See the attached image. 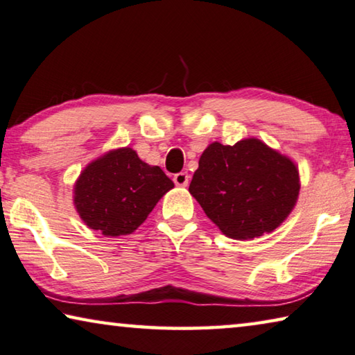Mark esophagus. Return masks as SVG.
Returning <instances> with one entry per match:
<instances>
[{
	"instance_id": "esophagus-1",
	"label": "esophagus",
	"mask_w": 355,
	"mask_h": 355,
	"mask_svg": "<svg viewBox=\"0 0 355 355\" xmlns=\"http://www.w3.org/2000/svg\"><path fill=\"white\" fill-rule=\"evenodd\" d=\"M189 179H190L189 173L187 171H181V173L174 174L173 181H174V184L178 185V187H185V185L189 184Z\"/></svg>"
}]
</instances>
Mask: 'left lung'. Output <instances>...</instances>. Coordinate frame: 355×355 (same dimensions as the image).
<instances>
[{
  "mask_svg": "<svg viewBox=\"0 0 355 355\" xmlns=\"http://www.w3.org/2000/svg\"><path fill=\"white\" fill-rule=\"evenodd\" d=\"M299 170L258 138L205 149L189 191L231 239H253L278 228L295 206Z\"/></svg>",
  "mask_w": 355,
  "mask_h": 355,
  "instance_id": "left-lung-1",
  "label": "left lung"
}]
</instances>
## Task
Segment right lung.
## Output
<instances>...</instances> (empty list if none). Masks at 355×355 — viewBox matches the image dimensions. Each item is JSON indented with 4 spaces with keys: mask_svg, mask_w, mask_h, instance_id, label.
Listing matches in <instances>:
<instances>
[{
    "mask_svg": "<svg viewBox=\"0 0 355 355\" xmlns=\"http://www.w3.org/2000/svg\"><path fill=\"white\" fill-rule=\"evenodd\" d=\"M173 187L160 166L144 164L132 148H119L81 171L73 205L91 230L118 237L135 231Z\"/></svg>",
    "mask_w": 355,
    "mask_h": 355,
    "instance_id": "add662e5",
    "label": "right lung"
}]
</instances>
